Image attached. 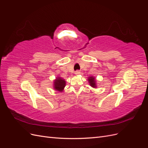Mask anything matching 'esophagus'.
<instances>
[{
  "mask_svg": "<svg viewBox=\"0 0 148 148\" xmlns=\"http://www.w3.org/2000/svg\"><path fill=\"white\" fill-rule=\"evenodd\" d=\"M75 74L76 75H79L80 74V71L79 70H77L75 71Z\"/></svg>",
  "mask_w": 148,
  "mask_h": 148,
  "instance_id": "1",
  "label": "esophagus"
}]
</instances>
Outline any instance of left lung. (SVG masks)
Returning <instances> with one entry per match:
<instances>
[{
  "label": "left lung",
  "mask_w": 148,
  "mask_h": 148,
  "mask_svg": "<svg viewBox=\"0 0 148 148\" xmlns=\"http://www.w3.org/2000/svg\"><path fill=\"white\" fill-rule=\"evenodd\" d=\"M88 82H89V83H90V85L92 87H93V88L96 87V81H95V78H93L92 77H89Z\"/></svg>",
  "instance_id": "obj_1"
}]
</instances>
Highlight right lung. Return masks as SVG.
Instances as JSON below:
<instances>
[{"label":"right lung","mask_w":148,"mask_h":148,"mask_svg":"<svg viewBox=\"0 0 148 148\" xmlns=\"http://www.w3.org/2000/svg\"><path fill=\"white\" fill-rule=\"evenodd\" d=\"M65 81L60 78H57L54 81V88L59 91H62L65 86Z\"/></svg>","instance_id":"add662e5"}]
</instances>
